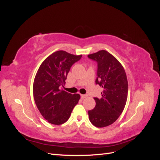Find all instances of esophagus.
I'll return each mask as SVG.
<instances>
[{"label": "esophagus", "mask_w": 160, "mask_h": 160, "mask_svg": "<svg viewBox=\"0 0 160 160\" xmlns=\"http://www.w3.org/2000/svg\"><path fill=\"white\" fill-rule=\"evenodd\" d=\"M81 99H85V98H87L86 95H81Z\"/></svg>", "instance_id": "obj_1"}]
</instances>
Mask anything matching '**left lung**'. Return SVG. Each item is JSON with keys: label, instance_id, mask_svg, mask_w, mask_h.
Masks as SVG:
<instances>
[{"label": "left lung", "instance_id": "8db88e82", "mask_svg": "<svg viewBox=\"0 0 160 160\" xmlns=\"http://www.w3.org/2000/svg\"><path fill=\"white\" fill-rule=\"evenodd\" d=\"M88 57L98 62L95 83L103 89L101 98H94L96 105L93 109L88 111L89 118L97 128L107 127L118 119L126 104V73L119 61L107 51L101 50L88 55Z\"/></svg>", "mask_w": 160, "mask_h": 160}]
</instances>
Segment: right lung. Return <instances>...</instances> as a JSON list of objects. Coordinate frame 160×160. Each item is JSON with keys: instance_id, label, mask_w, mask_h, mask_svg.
Here are the masks:
<instances>
[{"instance_id": "obj_1", "label": "right lung", "mask_w": 160, "mask_h": 160, "mask_svg": "<svg viewBox=\"0 0 160 160\" xmlns=\"http://www.w3.org/2000/svg\"><path fill=\"white\" fill-rule=\"evenodd\" d=\"M82 55H75L65 51L54 52L43 61L33 83V97L41 114L48 122L61 125L69 119L81 98L71 94L61 86L65 84L71 66Z\"/></svg>"}]
</instances>
